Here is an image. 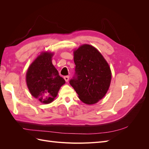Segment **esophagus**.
I'll list each match as a JSON object with an SVG mask.
<instances>
[{
    "label": "esophagus",
    "instance_id": "obj_1",
    "mask_svg": "<svg viewBox=\"0 0 149 149\" xmlns=\"http://www.w3.org/2000/svg\"><path fill=\"white\" fill-rule=\"evenodd\" d=\"M69 78H70V77H69L68 76H65V77H64V79H65L66 82L68 81H69Z\"/></svg>",
    "mask_w": 149,
    "mask_h": 149
}]
</instances>
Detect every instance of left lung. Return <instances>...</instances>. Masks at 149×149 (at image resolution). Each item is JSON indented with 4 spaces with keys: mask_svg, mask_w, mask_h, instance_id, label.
Segmentation results:
<instances>
[{
    "mask_svg": "<svg viewBox=\"0 0 149 149\" xmlns=\"http://www.w3.org/2000/svg\"><path fill=\"white\" fill-rule=\"evenodd\" d=\"M75 75L70 81L79 100L93 104L105 96L111 81V71L101 53L84 44L74 51Z\"/></svg>",
    "mask_w": 149,
    "mask_h": 149,
    "instance_id": "obj_1",
    "label": "left lung"
}]
</instances>
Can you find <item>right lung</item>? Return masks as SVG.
<instances>
[{
	"label": "right lung",
	"instance_id": "right-lung-1",
	"mask_svg": "<svg viewBox=\"0 0 149 149\" xmlns=\"http://www.w3.org/2000/svg\"><path fill=\"white\" fill-rule=\"evenodd\" d=\"M53 56V53H41L30 65L26 74L30 93L43 104H49L55 100L61 86L65 83L52 64Z\"/></svg>",
	"mask_w": 149,
	"mask_h": 149
}]
</instances>
